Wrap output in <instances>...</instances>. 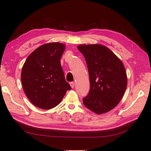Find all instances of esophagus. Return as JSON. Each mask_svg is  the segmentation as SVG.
<instances>
[{
  "instance_id": "1",
  "label": "esophagus",
  "mask_w": 151,
  "mask_h": 151,
  "mask_svg": "<svg viewBox=\"0 0 151 151\" xmlns=\"http://www.w3.org/2000/svg\"><path fill=\"white\" fill-rule=\"evenodd\" d=\"M70 86L72 88H74L75 87V83H74V82H71V83H70Z\"/></svg>"
}]
</instances>
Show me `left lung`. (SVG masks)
<instances>
[{
  "label": "left lung",
  "mask_w": 151,
  "mask_h": 151,
  "mask_svg": "<svg viewBox=\"0 0 151 151\" xmlns=\"http://www.w3.org/2000/svg\"><path fill=\"white\" fill-rule=\"evenodd\" d=\"M87 65L91 88L83 98L86 108L95 113H105L121 100L127 86V77L122 61L101 45L78 47Z\"/></svg>",
  "instance_id": "1"
}]
</instances>
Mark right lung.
Masks as SVG:
<instances>
[{"mask_svg": "<svg viewBox=\"0 0 151 151\" xmlns=\"http://www.w3.org/2000/svg\"><path fill=\"white\" fill-rule=\"evenodd\" d=\"M64 44L51 42L40 46L30 54L22 66L21 81L28 99L35 106L50 109L70 90L60 65Z\"/></svg>", "mask_w": 151, "mask_h": 151, "instance_id": "right-lung-1", "label": "right lung"}]
</instances>
